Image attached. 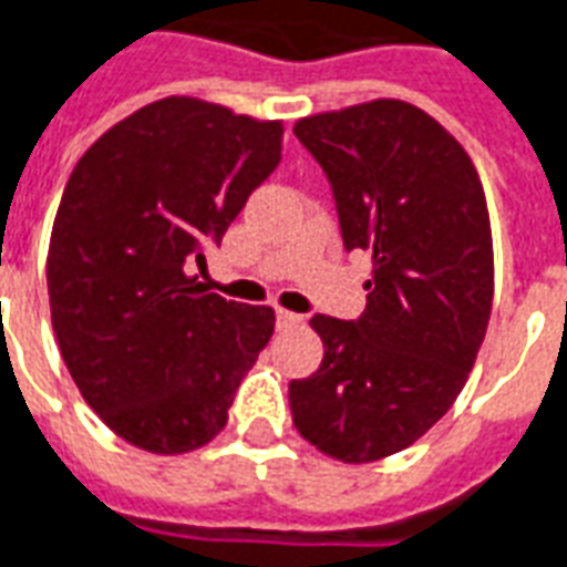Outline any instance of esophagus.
I'll return each mask as SVG.
<instances>
[{"label":"esophagus","instance_id":"34e87169","mask_svg":"<svg viewBox=\"0 0 567 567\" xmlns=\"http://www.w3.org/2000/svg\"><path fill=\"white\" fill-rule=\"evenodd\" d=\"M302 323V315H292V311H277V330H290V327H299Z\"/></svg>","mask_w":567,"mask_h":567}]
</instances>
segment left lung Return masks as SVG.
<instances>
[{
	"label": "left lung",
	"mask_w": 567,
	"mask_h": 567,
	"mask_svg": "<svg viewBox=\"0 0 567 567\" xmlns=\"http://www.w3.org/2000/svg\"><path fill=\"white\" fill-rule=\"evenodd\" d=\"M292 132L330 178L346 249L373 252L364 315L311 318L323 361L290 382L292 423L321 454L373 463L439 423L485 342V187L463 144L408 101L315 113Z\"/></svg>",
	"instance_id": "8db88e82"
}]
</instances>
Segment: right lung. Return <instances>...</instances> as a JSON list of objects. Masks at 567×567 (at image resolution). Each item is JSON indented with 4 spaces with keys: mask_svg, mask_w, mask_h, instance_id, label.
Listing matches in <instances>:
<instances>
[{
    "mask_svg": "<svg viewBox=\"0 0 567 567\" xmlns=\"http://www.w3.org/2000/svg\"><path fill=\"white\" fill-rule=\"evenodd\" d=\"M284 123L172 95L97 138L49 244V306L70 377L113 432L187 454L228 423L275 311L203 290L194 268L280 163Z\"/></svg>",
    "mask_w": 567,
    "mask_h": 567,
    "instance_id": "add662e5",
    "label": "right lung"
}]
</instances>
